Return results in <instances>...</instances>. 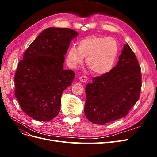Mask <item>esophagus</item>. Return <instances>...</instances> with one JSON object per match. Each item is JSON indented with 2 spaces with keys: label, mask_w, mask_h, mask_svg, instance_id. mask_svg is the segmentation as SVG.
<instances>
[{
  "label": "esophagus",
  "mask_w": 157,
  "mask_h": 157,
  "mask_svg": "<svg viewBox=\"0 0 157 157\" xmlns=\"http://www.w3.org/2000/svg\"><path fill=\"white\" fill-rule=\"evenodd\" d=\"M79 79L80 80V82H86L88 80V78L86 76H81V77L79 78Z\"/></svg>",
  "instance_id": "esophagus-1"
}]
</instances>
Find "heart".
<instances>
[{
  "instance_id": "heart-1",
  "label": "heart",
  "mask_w": 157,
  "mask_h": 157,
  "mask_svg": "<svg viewBox=\"0 0 157 157\" xmlns=\"http://www.w3.org/2000/svg\"><path fill=\"white\" fill-rule=\"evenodd\" d=\"M118 52V45L113 38L89 36L79 41L78 48L75 46L70 47L67 63L70 67L75 69L86 58V63L92 73L101 75L113 68Z\"/></svg>"
}]
</instances>
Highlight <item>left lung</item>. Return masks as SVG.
Listing matches in <instances>:
<instances>
[{
    "mask_svg": "<svg viewBox=\"0 0 157 157\" xmlns=\"http://www.w3.org/2000/svg\"><path fill=\"white\" fill-rule=\"evenodd\" d=\"M140 69L134 52L124 44L115 67L86 85L84 113L90 122L103 125L127 115L140 98Z\"/></svg>",
    "mask_w": 157,
    "mask_h": 157,
    "instance_id": "left-lung-1",
    "label": "left lung"
}]
</instances>
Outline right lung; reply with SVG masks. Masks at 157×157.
<instances>
[{"label":"right lung","instance_id":"1","mask_svg":"<svg viewBox=\"0 0 157 157\" xmlns=\"http://www.w3.org/2000/svg\"><path fill=\"white\" fill-rule=\"evenodd\" d=\"M78 33L69 28L42 31L23 55L16 71L15 96L28 116L47 122L58 115L63 92L75 74L63 69L64 56Z\"/></svg>","mask_w":157,"mask_h":157}]
</instances>
